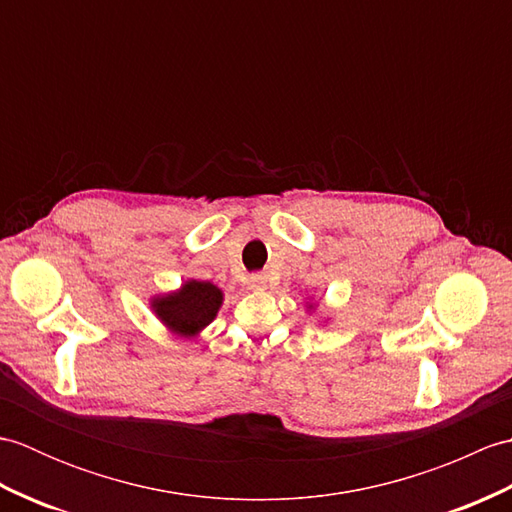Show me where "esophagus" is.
I'll return each instance as SVG.
<instances>
[{"label":"esophagus","instance_id":"1","mask_svg":"<svg viewBox=\"0 0 512 512\" xmlns=\"http://www.w3.org/2000/svg\"><path fill=\"white\" fill-rule=\"evenodd\" d=\"M248 286L253 290H264L266 288V277L262 273H255L248 277Z\"/></svg>","mask_w":512,"mask_h":512}]
</instances>
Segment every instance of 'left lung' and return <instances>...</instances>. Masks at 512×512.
<instances>
[{"label": "left lung", "mask_w": 512, "mask_h": 512, "mask_svg": "<svg viewBox=\"0 0 512 512\" xmlns=\"http://www.w3.org/2000/svg\"><path fill=\"white\" fill-rule=\"evenodd\" d=\"M310 308H312V306H310Z\"/></svg>", "instance_id": "1"}]
</instances>
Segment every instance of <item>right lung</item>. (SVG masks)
<instances>
[{
    "label": "right lung",
    "instance_id": "obj_1",
    "mask_svg": "<svg viewBox=\"0 0 512 512\" xmlns=\"http://www.w3.org/2000/svg\"><path fill=\"white\" fill-rule=\"evenodd\" d=\"M222 299V290L211 281L189 279L180 290L151 299V310L167 325L169 332L195 339L217 317Z\"/></svg>",
    "mask_w": 512,
    "mask_h": 512
}]
</instances>
